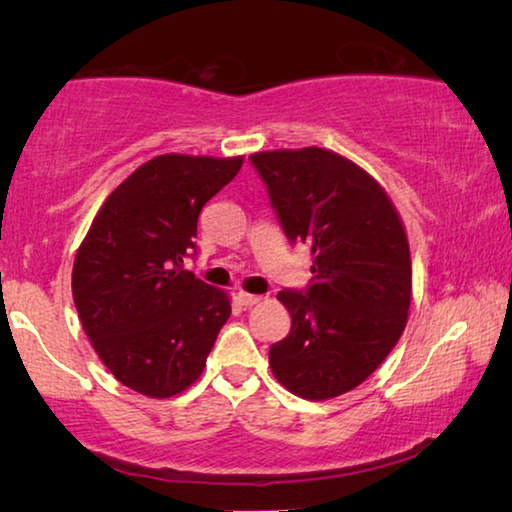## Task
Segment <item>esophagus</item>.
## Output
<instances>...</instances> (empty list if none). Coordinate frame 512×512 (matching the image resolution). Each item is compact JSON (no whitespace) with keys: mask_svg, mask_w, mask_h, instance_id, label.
Instances as JSON below:
<instances>
[{"mask_svg":"<svg viewBox=\"0 0 512 512\" xmlns=\"http://www.w3.org/2000/svg\"><path fill=\"white\" fill-rule=\"evenodd\" d=\"M259 300H262V296H253V293H246V291L237 293V302H239V305H244V307H253V305H257Z\"/></svg>","mask_w":512,"mask_h":512,"instance_id":"34e87169","label":"esophagus"}]
</instances>
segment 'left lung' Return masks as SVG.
<instances>
[{
  "instance_id": "left-lung-1",
  "label": "left lung",
  "mask_w": 512,
  "mask_h": 512,
  "mask_svg": "<svg viewBox=\"0 0 512 512\" xmlns=\"http://www.w3.org/2000/svg\"><path fill=\"white\" fill-rule=\"evenodd\" d=\"M291 244L314 255L305 289H282L291 332L268 350L273 375L305 400H329L366 381L404 332L411 253L391 198L332 151L250 155Z\"/></svg>"
}]
</instances>
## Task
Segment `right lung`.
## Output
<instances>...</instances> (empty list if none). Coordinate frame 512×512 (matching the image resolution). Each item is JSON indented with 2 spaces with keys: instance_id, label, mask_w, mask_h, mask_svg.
I'll return each mask as SVG.
<instances>
[{
  "instance_id": "obj_1",
  "label": "right lung",
  "mask_w": 512,
  "mask_h": 512,
  "mask_svg": "<svg viewBox=\"0 0 512 512\" xmlns=\"http://www.w3.org/2000/svg\"><path fill=\"white\" fill-rule=\"evenodd\" d=\"M241 162L158 155L106 198L76 253L72 293L85 334L137 393L171 397L192 386L230 318L228 296L183 262L196 253L203 205Z\"/></svg>"
}]
</instances>
